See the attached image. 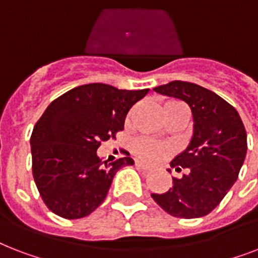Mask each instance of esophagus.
<instances>
[{"label":"esophagus","instance_id":"34e87169","mask_svg":"<svg viewBox=\"0 0 258 258\" xmlns=\"http://www.w3.org/2000/svg\"><path fill=\"white\" fill-rule=\"evenodd\" d=\"M135 166H137V169L142 170V171H149L150 166L145 165V163H142V162H135Z\"/></svg>","mask_w":258,"mask_h":258}]
</instances>
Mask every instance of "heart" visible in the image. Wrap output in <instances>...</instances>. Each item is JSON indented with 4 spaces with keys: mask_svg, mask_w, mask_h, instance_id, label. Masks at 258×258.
Returning a JSON list of instances; mask_svg holds the SVG:
<instances>
[{
    "mask_svg": "<svg viewBox=\"0 0 258 258\" xmlns=\"http://www.w3.org/2000/svg\"><path fill=\"white\" fill-rule=\"evenodd\" d=\"M178 107H182V104H179L178 101H166L165 104L162 105V113L165 115ZM133 151L142 161L157 162L162 158H165L170 153V149L166 145L158 143V142L147 139V138H139L134 142Z\"/></svg>",
    "mask_w": 258,
    "mask_h": 258,
    "instance_id": "1",
    "label": "heart"
}]
</instances>
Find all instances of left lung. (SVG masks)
I'll return each mask as SVG.
<instances>
[{"instance_id":"left-lung-1","label":"left lung","mask_w":258,"mask_h":258,"mask_svg":"<svg viewBox=\"0 0 258 258\" xmlns=\"http://www.w3.org/2000/svg\"><path fill=\"white\" fill-rule=\"evenodd\" d=\"M154 91L183 100L194 119L191 142L170 162L182 178H172L163 194H151L166 213L178 218H198L224 200L245 161L246 131L237 109L210 89L175 80Z\"/></svg>"}]
</instances>
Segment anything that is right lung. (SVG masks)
<instances>
[{
	"instance_id": "obj_1",
	"label": "right lung",
	"mask_w": 258,
	"mask_h": 258,
	"mask_svg": "<svg viewBox=\"0 0 258 258\" xmlns=\"http://www.w3.org/2000/svg\"><path fill=\"white\" fill-rule=\"evenodd\" d=\"M147 92L92 83L48 105L34 125L30 146L34 182L50 212L78 220L103 204L117 170L134 161L128 154L107 163L96 150L101 142L116 139L130 108Z\"/></svg>"
}]
</instances>
